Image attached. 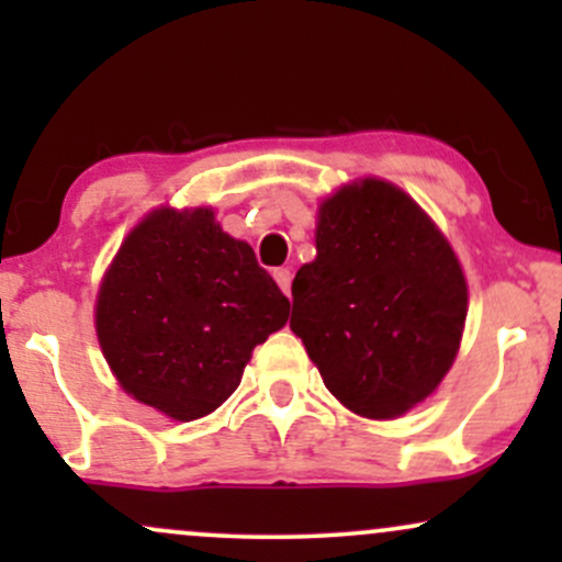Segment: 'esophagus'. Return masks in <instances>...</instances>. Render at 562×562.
<instances>
[{
    "label": "esophagus",
    "instance_id": "1",
    "mask_svg": "<svg viewBox=\"0 0 562 562\" xmlns=\"http://www.w3.org/2000/svg\"><path fill=\"white\" fill-rule=\"evenodd\" d=\"M274 280H277V285L282 288V293L290 295V282H293V272H290L288 267L274 269Z\"/></svg>",
    "mask_w": 562,
    "mask_h": 562
}]
</instances>
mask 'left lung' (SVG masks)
<instances>
[{
    "label": "left lung",
    "mask_w": 562,
    "mask_h": 562,
    "mask_svg": "<svg viewBox=\"0 0 562 562\" xmlns=\"http://www.w3.org/2000/svg\"><path fill=\"white\" fill-rule=\"evenodd\" d=\"M465 314L460 261L398 187L364 179L322 203L290 330L348 409L396 417L423 402L454 362Z\"/></svg>",
    "instance_id": "8db88e82"
}]
</instances>
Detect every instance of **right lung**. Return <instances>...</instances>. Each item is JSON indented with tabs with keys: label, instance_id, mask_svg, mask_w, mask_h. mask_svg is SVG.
Listing matches in <instances>:
<instances>
[{
	"label": "right lung",
	"instance_id": "add662e5",
	"mask_svg": "<svg viewBox=\"0 0 562 562\" xmlns=\"http://www.w3.org/2000/svg\"><path fill=\"white\" fill-rule=\"evenodd\" d=\"M288 312L254 248L222 232L209 209H160L102 280L97 338L126 393L190 423L227 402L250 351Z\"/></svg>",
	"mask_w": 562,
	"mask_h": 562
}]
</instances>
